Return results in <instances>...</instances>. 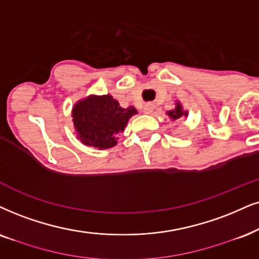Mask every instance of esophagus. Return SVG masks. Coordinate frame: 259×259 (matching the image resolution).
Segmentation results:
<instances>
[{
	"mask_svg": "<svg viewBox=\"0 0 259 259\" xmlns=\"http://www.w3.org/2000/svg\"><path fill=\"white\" fill-rule=\"evenodd\" d=\"M143 112H145V113H150V112H152V106H150V105H145V107H143Z\"/></svg>",
	"mask_w": 259,
	"mask_h": 259,
	"instance_id": "obj_1",
	"label": "esophagus"
}]
</instances>
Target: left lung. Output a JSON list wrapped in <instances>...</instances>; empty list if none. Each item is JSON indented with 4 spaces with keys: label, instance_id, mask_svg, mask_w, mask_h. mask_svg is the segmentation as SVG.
I'll list each match as a JSON object with an SVG mask.
<instances>
[{
    "label": "left lung",
    "instance_id": "obj_1",
    "mask_svg": "<svg viewBox=\"0 0 259 259\" xmlns=\"http://www.w3.org/2000/svg\"><path fill=\"white\" fill-rule=\"evenodd\" d=\"M168 117L171 118L172 120H176V119H181L183 117H188V112L186 111L183 110V107L181 105V103H177L176 104V107L171 111H168L167 112Z\"/></svg>",
    "mask_w": 259,
    "mask_h": 259
}]
</instances>
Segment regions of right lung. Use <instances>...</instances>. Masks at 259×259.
Instances as JSON below:
<instances>
[{
	"mask_svg": "<svg viewBox=\"0 0 259 259\" xmlns=\"http://www.w3.org/2000/svg\"><path fill=\"white\" fill-rule=\"evenodd\" d=\"M137 111L134 106L123 109L112 96H90L78 100L73 109V122L77 139L83 145L106 149L117 145L119 133L124 132Z\"/></svg>",
	"mask_w": 259,
	"mask_h": 259,
	"instance_id": "right-lung-1",
	"label": "right lung"
}]
</instances>
